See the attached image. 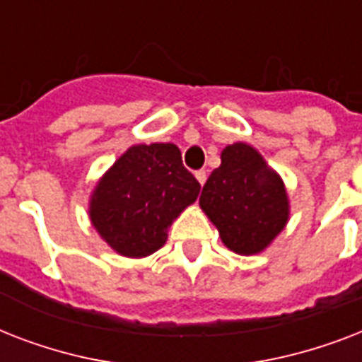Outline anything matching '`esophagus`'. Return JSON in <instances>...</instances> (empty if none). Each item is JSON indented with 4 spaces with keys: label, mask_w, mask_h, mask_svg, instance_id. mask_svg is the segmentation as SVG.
I'll list each match as a JSON object with an SVG mask.
<instances>
[{
    "label": "esophagus",
    "mask_w": 362,
    "mask_h": 362,
    "mask_svg": "<svg viewBox=\"0 0 362 362\" xmlns=\"http://www.w3.org/2000/svg\"><path fill=\"white\" fill-rule=\"evenodd\" d=\"M195 178H197V182L201 186H204V182H206V173H204V170H197V173H195Z\"/></svg>",
    "instance_id": "obj_1"
}]
</instances>
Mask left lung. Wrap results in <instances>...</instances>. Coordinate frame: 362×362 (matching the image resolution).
<instances>
[{
	"instance_id": "left-lung-1",
	"label": "left lung",
	"mask_w": 362,
	"mask_h": 362,
	"mask_svg": "<svg viewBox=\"0 0 362 362\" xmlns=\"http://www.w3.org/2000/svg\"><path fill=\"white\" fill-rule=\"evenodd\" d=\"M199 206L238 255H255L286 229L291 206L286 184L247 142L221 150V165L204 184Z\"/></svg>"
}]
</instances>
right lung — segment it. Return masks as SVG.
<instances>
[{
    "mask_svg": "<svg viewBox=\"0 0 362 362\" xmlns=\"http://www.w3.org/2000/svg\"><path fill=\"white\" fill-rule=\"evenodd\" d=\"M199 192L176 144H133L95 182L88 216L118 255L142 259L163 246L173 221Z\"/></svg>",
    "mask_w": 362,
    "mask_h": 362,
    "instance_id": "obj_1",
    "label": "right lung"
}]
</instances>
